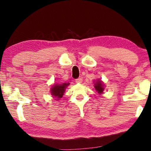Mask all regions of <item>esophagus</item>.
<instances>
[{
	"instance_id": "obj_1",
	"label": "esophagus",
	"mask_w": 151,
	"mask_h": 151,
	"mask_svg": "<svg viewBox=\"0 0 151 151\" xmlns=\"http://www.w3.org/2000/svg\"><path fill=\"white\" fill-rule=\"evenodd\" d=\"M83 82V78H78L76 79V83H81Z\"/></svg>"
}]
</instances>
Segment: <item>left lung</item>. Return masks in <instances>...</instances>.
I'll return each mask as SVG.
<instances>
[{"label": "left lung", "mask_w": 151, "mask_h": 151, "mask_svg": "<svg viewBox=\"0 0 151 151\" xmlns=\"http://www.w3.org/2000/svg\"><path fill=\"white\" fill-rule=\"evenodd\" d=\"M95 83V88L99 94H102L104 91V85L101 81L98 80Z\"/></svg>", "instance_id": "obj_1"}]
</instances>
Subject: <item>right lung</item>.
I'll list each match as a JSON object with an SVG mask.
<instances>
[{
	"instance_id": "add662e5",
	"label": "right lung",
	"mask_w": 151,
	"mask_h": 151,
	"mask_svg": "<svg viewBox=\"0 0 151 151\" xmlns=\"http://www.w3.org/2000/svg\"><path fill=\"white\" fill-rule=\"evenodd\" d=\"M69 84L70 83H63V84H56L53 85L50 90L51 95L56 98L57 100H59V99L63 97L66 88L68 87Z\"/></svg>"
}]
</instances>
